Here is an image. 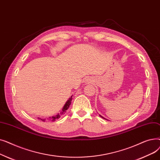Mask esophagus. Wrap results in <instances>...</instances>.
Wrapping results in <instances>:
<instances>
[{
  "label": "esophagus",
  "instance_id": "esophagus-1",
  "mask_svg": "<svg viewBox=\"0 0 160 160\" xmlns=\"http://www.w3.org/2000/svg\"><path fill=\"white\" fill-rule=\"evenodd\" d=\"M87 82H89V80H87Z\"/></svg>",
  "mask_w": 160,
  "mask_h": 160
}]
</instances>
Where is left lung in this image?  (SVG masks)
<instances>
[{"label": "left lung", "mask_w": 160, "mask_h": 160, "mask_svg": "<svg viewBox=\"0 0 160 160\" xmlns=\"http://www.w3.org/2000/svg\"><path fill=\"white\" fill-rule=\"evenodd\" d=\"M100 115V117H101L102 118H103V119H105V118H104V117H103L102 116H101V115ZM106 120H107V119H106Z\"/></svg>", "instance_id": "left-lung-1"}]
</instances>
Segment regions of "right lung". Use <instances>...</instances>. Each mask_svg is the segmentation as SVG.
I'll use <instances>...</instances> for the list:
<instances>
[{
	"label": "right lung",
	"mask_w": 160,
	"mask_h": 160,
	"mask_svg": "<svg viewBox=\"0 0 160 160\" xmlns=\"http://www.w3.org/2000/svg\"><path fill=\"white\" fill-rule=\"evenodd\" d=\"M72 96L69 98V100H67V101L66 102L64 106L63 107V108H62V110H61V112H60V113H58L57 115H54V116H52V117H49L48 118H47V119H41V118H39V117H38V119H41L42 121H43V122H45V121H55L56 119H58L59 118H60V117H61L62 115H63V114H65V113H66L67 110H68L69 106H70V105H71V100H72Z\"/></svg>",
	"instance_id": "right-lung-1"
}]
</instances>
